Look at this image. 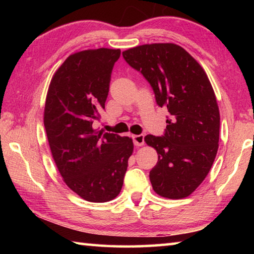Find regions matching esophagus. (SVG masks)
Returning a JSON list of instances; mask_svg holds the SVG:
<instances>
[{"instance_id": "esophagus-1", "label": "esophagus", "mask_w": 254, "mask_h": 254, "mask_svg": "<svg viewBox=\"0 0 254 254\" xmlns=\"http://www.w3.org/2000/svg\"><path fill=\"white\" fill-rule=\"evenodd\" d=\"M132 139H133V142H134V145H136V147H142V145L144 144V135L143 134L133 135Z\"/></svg>"}]
</instances>
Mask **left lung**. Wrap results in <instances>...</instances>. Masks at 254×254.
<instances>
[{"instance_id":"1","label":"left lung","mask_w":254,"mask_h":254,"mask_svg":"<svg viewBox=\"0 0 254 254\" xmlns=\"http://www.w3.org/2000/svg\"><path fill=\"white\" fill-rule=\"evenodd\" d=\"M122 55L170 114L165 135L144 137L158 153L149 175L153 190L169 199L188 197L208 175L218 150L220 110L212 84L197 60L176 44L137 46Z\"/></svg>"}]
</instances>
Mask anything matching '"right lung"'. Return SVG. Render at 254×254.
<instances>
[{"label":"right lung","instance_id":"add662e5","mask_svg":"<svg viewBox=\"0 0 254 254\" xmlns=\"http://www.w3.org/2000/svg\"><path fill=\"white\" fill-rule=\"evenodd\" d=\"M120 49H88L70 55L51 78L44 124L51 154L64 182L92 203L114 199L133 152L128 136L95 128L109 95Z\"/></svg>","mask_w":254,"mask_h":254}]
</instances>
